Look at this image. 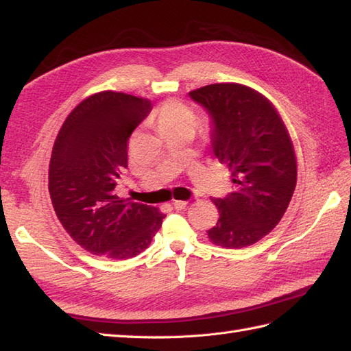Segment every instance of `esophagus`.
<instances>
[{"instance_id":"34e87169","label":"esophagus","mask_w":351,"mask_h":351,"mask_svg":"<svg viewBox=\"0 0 351 351\" xmlns=\"http://www.w3.org/2000/svg\"><path fill=\"white\" fill-rule=\"evenodd\" d=\"M172 204H173V208H175L176 210H182V209H185V208H186V204H188V203H186V202H184V200H175Z\"/></svg>"}]
</instances>
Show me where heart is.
I'll list each match as a JSON object with an SVG mask.
<instances>
[{
    "instance_id": "obj_1",
    "label": "heart",
    "mask_w": 351,
    "mask_h": 351,
    "mask_svg": "<svg viewBox=\"0 0 351 351\" xmlns=\"http://www.w3.org/2000/svg\"><path fill=\"white\" fill-rule=\"evenodd\" d=\"M158 130L163 133L176 128H194L197 115L190 106L181 101H166L152 114Z\"/></svg>"
}]
</instances>
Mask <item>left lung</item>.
<instances>
[{"label": "left lung", "instance_id": "8db88e82", "mask_svg": "<svg viewBox=\"0 0 351 351\" xmlns=\"http://www.w3.org/2000/svg\"><path fill=\"white\" fill-rule=\"evenodd\" d=\"M212 120L213 154L227 165L234 191L212 199L219 210L212 243L241 249L256 243L285 215L296 185L289 133L273 104L256 90L219 83L188 93Z\"/></svg>", "mask_w": 351, "mask_h": 351}]
</instances>
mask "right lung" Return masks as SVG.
I'll return each mask as SVG.
<instances>
[{
	"instance_id": "1",
	"label": "right lung",
	"mask_w": 351,
	"mask_h": 351,
	"mask_svg": "<svg viewBox=\"0 0 351 351\" xmlns=\"http://www.w3.org/2000/svg\"><path fill=\"white\" fill-rule=\"evenodd\" d=\"M151 110L148 99L106 90L78 104L58 133L49 169L51 204L71 239L90 254L136 256L163 223L166 215L157 208L115 194L128 167V141Z\"/></svg>"
}]
</instances>
